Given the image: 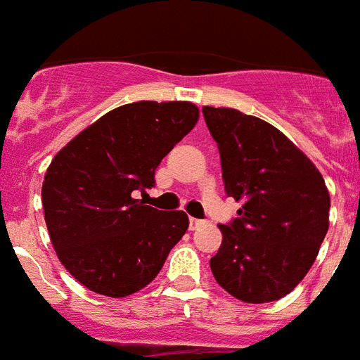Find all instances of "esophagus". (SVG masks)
<instances>
[{
	"label": "esophagus",
	"instance_id": "esophagus-1",
	"mask_svg": "<svg viewBox=\"0 0 360 360\" xmlns=\"http://www.w3.org/2000/svg\"><path fill=\"white\" fill-rule=\"evenodd\" d=\"M205 221H201V219H195V217H190L188 219V226H190V231H195V229H199V226L203 225Z\"/></svg>",
	"mask_w": 360,
	"mask_h": 360
}]
</instances>
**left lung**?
I'll use <instances>...</instances> for the list:
<instances>
[{
    "label": "left lung",
    "mask_w": 360,
    "mask_h": 360,
    "mask_svg": "<svg viewBox=\"0 0 360 360\" xmlns=\"http://www.w3.org/2000/svg\"><path fill=\"white\" fill-rule=\"evenodd\" d=\"M221 157L226 195L238 217L217 225L221 247L210 258L216 282L247 304L285 297L315 264L329 226V192L316 166L265 120L203 105Z\"/></svg>",
    "instance_id": "1"
}]
</instances>
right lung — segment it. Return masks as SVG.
<instances>
[{"instance_id": "1", "label": "right lung", "mask_w": 360, "mask_h": 360, "mask_svg": "<svg viewBox=\"0 0 360 360\" xmlns=\"http://www.w3.org/2000/svg\"><path fill=\"white\" fill-rule=\"evenodd\" d=\"M198 119L192 102H134L54 155L41 186L45 223L62 265L87 289L111 298L141 291L185 236L183 210H157L134 192L155 185L162 157Z\"/></svg>"}]
</instances>
